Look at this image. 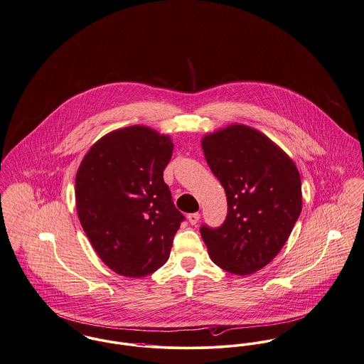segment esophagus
<instances>
[{"mask_svg":"<svg viewBox=\"0 0 364 364\" xmlns=\"http://www.w3.org/2000/svg\"><path fill=\"white\" fill-rule=\"evenodd\" d=\"M187 218H188V221H190V224L191 225H196L198 224V221H199V218H200V214L198 213H190L187 215Z\"/></svg>","mask_w":364,"mask_h":364,"instance_id":"34e87169","label":"esophagus"}]
</instances>
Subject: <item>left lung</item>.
Listing matches in <instances>:
<instances>
[{
  "label": "left lung",
  "instance_id": "8db88e82",
  "mask_svg": "<svg viewBox=\"0 0 364 364\" xmlns=\"http://www.w3.org/2000/svg\"><path fill=\"white\" fill-rule=\"evenodd\" d=\"M206 162L225 190L218 228L200 227L214 264L250 275L278 256L299 220L301 177L286 152L256 129L231 125L202 140Z\"/></svg>",
  "mask_w": 364,
  "mask_h": 364
}]
</instances>
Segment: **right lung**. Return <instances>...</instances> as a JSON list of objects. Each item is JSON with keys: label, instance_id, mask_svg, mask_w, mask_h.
<instances>
[{"label": "right lung", "instance_id": "obj_1", "mask_svg": "<svg viewBox=\"0 0 364 364\" xmlns=\"http://www.w3.org/2000/svg\"><path fill=\"white\" fill-rule=\"evenodd\" d=\"M171 152L169 136L134 125L97 140L78 168L81 225L97 256L118 275H150L171 256L184 221L164 181Z\"/></svg>", "mask_w": 364, "mask_h": 364}]
</instances>
